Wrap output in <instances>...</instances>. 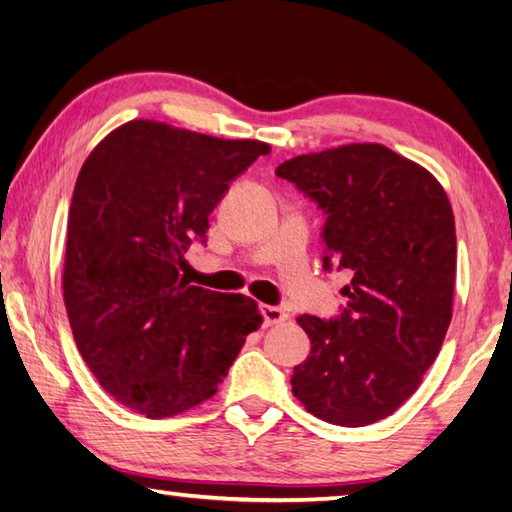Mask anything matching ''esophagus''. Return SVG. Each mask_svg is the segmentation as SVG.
I'll use <instances>...</instances> for the list:
<instances>
[{"label":"esophagus","instance_id":"obj_1","mask_svg":"<svg viewBox=\"0 0 512 512\" xmlns=\"http://www.w3.org/2000/svg\"><path fill=\"white\" fill-rule=\"evenodd\" d=\"M262 318H264V327H273V324H282L288 318V315L280 309V306L264 304L262 306Z\"/></svg>","mask_w":512,"mask_h":512}]
</instances>
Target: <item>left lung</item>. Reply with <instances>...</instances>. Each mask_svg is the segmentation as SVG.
Returning <instances> with one entry per match:
<instances>
[{
  "instance_id": "obj_1",
  "label": "left lung",
  "mask_w": 512,
  "mask_h": 512,
  "mask_svg": "<svg viewBox=\"0 0 512 512\" xmlns=\"http://www.w3.org/2000/svg\"><path fill=\"white\" fill-rule=\"evenodd\" d=\"M275 174L327 215L324 268L351 273L338 318H297L311 353L293 371V394L327 423H376L416 392L450 327L457 235L448 194L378 143L295 156Z\"/></svg>"
}]
</instances>
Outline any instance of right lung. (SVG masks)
<instances>
[{
    "label": "right lung",
    "mask_w": 512,
    "mask_h": 512,
    "mask_svg": "<svg viewBox=\"0 0 512 512\" xmlns=\"http://www.w3.org/2000/svg\"><path fill=\"white\" fill-rule=\"evenodd\" d=\"M271 147L129 120L94 147L67 219L64 306L105 392L147 418L208 401L262 324L241 293L192 286L181 271L228 183Z\"/></svg>",
    "instance_id": "1"
}]
</instances>
